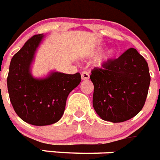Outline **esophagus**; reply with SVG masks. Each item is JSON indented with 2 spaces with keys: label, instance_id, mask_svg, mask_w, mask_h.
I'll return each mask as SVG.
<instances>
[{
  "label": "esophagus",
  "instance_id": "obj_1",
  "mask_svg": "<svg viewBox=\"0 0 160 160\" xmlns=\"http://www.w3.org/2000/svg\"><path fill=\"white\" fill-rule=\"evenodd\" d=\"M81 76H82V80H88L90 78L89 73H88V72H87V71L82 72Z\"/></svg>",
  "mask_w": 160,
  "mask_h": 160
}]
</instances>
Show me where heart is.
Segmentation results:
<instances>
[{
	"label": "heart",
	"mask_w": 160,
	"mask_h": 160,
	"mask_svg": "<svg viewBox=\"0 0 160 160\" xmlns=\"http://www.w3.org/2000/svg\"><path fill=\"white\" fill-rule=\"evenodd\" d=\"M101 51V49L99 48L97 51H95V52L93 53L94 55H96V54H98V53L99 52ZM115 55V51H114V49H111L110 51H108V54L106 56H104V57L101 59V61H108V59H110V58H112V57H113V56Z\"/></svg>",
	"instance_id": "b5f03b06"
}]
</instances>
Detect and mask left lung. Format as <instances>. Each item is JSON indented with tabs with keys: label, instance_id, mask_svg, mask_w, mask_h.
<instances>
[{
	"label": "left lung",
	"instance_id": "left-lung-1",
	"mask_svg": "<svg viewBox=\"0 0 160 160\" xmlns=\"http://www.w3.org/2000/svg\"><path fill=\"white\" fill-rule=\"evenodd\" d=\"M90 78L94 84L93 107L103 121H128L145 104L151 76L148 64L135 48L92 69Z\"/></svg>",
	"mask_w": 160,
	"mask_h": 160
}]
</instances>
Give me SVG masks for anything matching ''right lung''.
I'll return each mask as SVG.
<instances>
[{
	"mask_svg": "<svg viewBox=\"0 0 160 160\" xmlns=\"http://www.w3.org/2000/svg\"><path fill=\"white\" fill-rule=\"evenodd\" d=\"M43 38L35 35L13 57L9 65L7 87L15 112L33 125H48L63 115L67 97L81 82V75L52 72L45 78H35L31 73L35 51Z\"/></svg>",
	"mask_w": 160,
	"mask_h": 160,
	"instance_id": "1",
	"label": "right lung"
}]
</instances>
